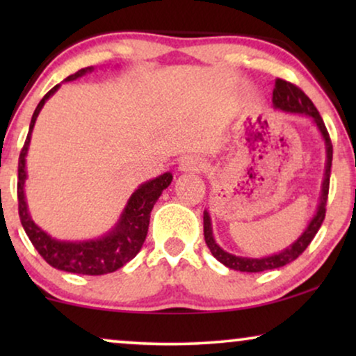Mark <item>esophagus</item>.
<instances>
[{"mask_svg":"<svg viewBox=\"0 0 356 356\" xmlns=\"http://www.w3.org/2000/svg\"><path fill=\"white\" fill-rule=\"evenodd\" d=\"M202 168H204L202 159L193 157V155H188V157H183L181 162H179V167H178L179 172H184V173L201 172Z\"/></svg>","mask_w":356,"mask_h":356,"instance_id":"34e87169","label":"esophagus"}]
</instances>
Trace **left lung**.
Listing matches in <instances>:
<instances>
[{"instance_id": "left-lung-1", "label": "left lung", "mask_w": 356, "mask_h": 356, "mask_svg": "<svg viewBox=\"0 0 356 356\" xmlns=\"http://www.w3.org/2000/svg\"><path fill=\"white\" fill-rule=\"evenodd\" d=\"M272 104H274L277 110L286 111V113L309 116V118L313 120V123L318 126L321 136H323L325 145V170L323 186H321L319 204L318 209H316V213L308 223V227L305 228V232L301 233L290 246H286L285 250L266 257H243L223 251L216 243V238H213L211 216H209L207 211H204V240H206V245L209 246L212 256L216 257L218 262H222L223 266H227L228 269L233 270L264 272L270 269H279V267L290 264V262L295 261L296 257L308 248L309 243L313 241V238L316 236V233H318L321 225H323L325 217V202H327L329 194L330 167H332V143H330L324 121L321 118L318 108H316L313 102L309 100V97L306 95L303 90L298 89V87L290 84V82H286L284 79H275V89L272 92Z\"/></svg>"}]
</instances>
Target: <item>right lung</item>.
I'll use <instances>...</instances> for the list:
<instances>
[{
    "label": "right lung",
    "instance_id": "right-lung-1",
    "mask_svg": "<svg viewBox=\"0 0 356 356\" xmlns=\"http://www.w3.org/2000/svg\"><path fill=\"white\" fill-rule=\"evenodd\" d=\"M94 71V66L82 67L74 74L67 76L63 82L76 81L77 77ZM61 84L53 87L48 94L40 100L33 111L31 126H29V134L24 147L19 155V168H17V201H19V217L26 230L29 240L38 251L43 259L51 267L58 270L71 272V274L82 275H104L110 272L118 270L126 262H129L140 251L144 245L145 236L149 230L150 212H152L154 204L157 202L163 189H167L172 183L173 175L167 172L160 177L149 179L138 186V189L131 194V197L126 202V206L121 212L118 222L110 232L94 240L86 241H61L56 238H51L47 232H43L35 222L32 220L29 213L26 193L27 170H26V157L31 145V138L33 126H35L37 116L45 105V102L60 89Z\"/></svg>",
    "mask_w": 356,
    "mask_h": 356
}]
</instances>
